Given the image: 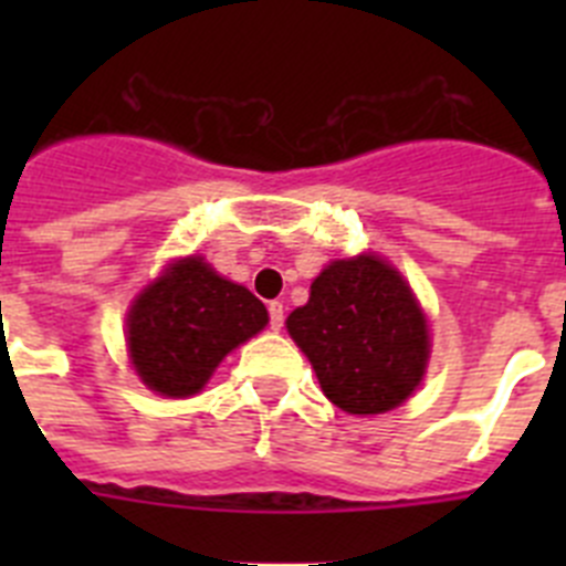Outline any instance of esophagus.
<instances>
[{
    "label": "esophagus",
    "instance_id": "34e87169",
    "mask_svg": "<svg viewBox=\"0 0 566 566\" xmlns=\"http://www.w3.org/2000/svg\"><path fill=\"white\" fill-rule=\"evenodd\" d=\"M269 326H272L274 332L283 328V303H280V300H272V303H269Z\"/></svg>",
    "mask_w": 566,
    "mask_h": 566
}]
</instances>
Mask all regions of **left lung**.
Wrapping results in <instances>:
<instances>
[{
	"label": "left lung",
	"instance_id": "1",
	"mask_svg": "<svg viewBox=\"0 0 566 566\" xmlns=\"http://www.w3.org/2000/svg\"><path fill=\"white\" fill-rule=\"evenodd\" d=\"M286 328L345 413H385L422 382L431 337L408 280L379 254L332 260Z\"/></svg>",
	"mask_w": 566,
	"mask_h": 566
}]
</instances>
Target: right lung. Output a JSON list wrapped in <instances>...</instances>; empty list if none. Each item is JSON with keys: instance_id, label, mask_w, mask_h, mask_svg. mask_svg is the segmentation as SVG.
<instances>
[{"instance_id": "1", "label": "right lung", "mask_w": 566, "mask_h": 566, "mask_svg": "<svg viewBox=\"0 0 566 566\" xmlns=\"http://www.w3.org/2000/svg\"><path fill=\"white\" fill-rule=\"evenodd\" d=\"M266 323V306L247 286L221 277L203 258H181L129 306V363L149 391L192 397Z\"/></svg>"}]
</instances>
